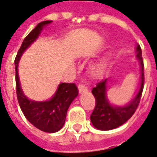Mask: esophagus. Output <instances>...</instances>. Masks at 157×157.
Wrapping results in <instances>:
<instances>
[{"label":"esophagus","mask_w":157,"mask_h":157,"mask_svg":"<svg viewBox=\"0 0 157 157\" xmlns=\"http://www.w3.org/2000/svg\"><path fill=\"white\" fill-rule=\"evenodd\" d=\"M78 91H79V93H83L85 92V91H87V87L84 85V84H83V83H79L78 85Z\"/></svg>","instance_id":"1"}]
</instances>
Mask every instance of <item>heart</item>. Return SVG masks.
<instances>
[{"mask_svg":"<svg viewBox=\"0 0 157 157\" xmlns=\"http://www.w3.org/2000/svg\"><path fill=\"white\" fill-rule=\"evenodd\" d=\"M103 65H104V63H101L100 64H99L98 66H96L95 67H94V71L95 73H99V71L101 70V68L103 67Z\"/></svg>","mask_w":157,"mask_h":157,"instance_id":"heart-1","label":"heart"}]
</instances>
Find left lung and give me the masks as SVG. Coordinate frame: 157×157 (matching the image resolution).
<instances>
[{
	"label": "left lung",
	"instance_id": "8db88e82",
	"mask_svg": "<svg viewBox=\"0 0 157 157\" xmlns=\"http://www.w3.org/2000/svg\"><path fill=\"white\" fill-rule=\"evenodd\" d=\"M136 58L140 60L141 67V83L136 96L128 105L122 107H115L108 102L106 98L107 79L101 80L92 90L95 98V107L90 115V120L94 126L98 130H109L115 129L124 124L135 114L140 104L144 88V63L142 52L140 45L136 48Z\"/></svg>",
	"mask_w": 157,
	"mask_h": 157
}]
</instances>
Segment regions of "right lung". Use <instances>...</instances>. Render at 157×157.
<instances>
[{
    "label": "right lung",
    "mask_w": 157,
    "mask_h": 157,
    "mask_svg": "<svg viewBox=\"0 0 157 157\" xmlns=\"http://www.w3.org/2000/svg\"><path fill=\"white\" fill-rule=\"evenodd\" d=\"M51 22L52 21H44L37 24V26L25 37L15 58L16 89L21 109L31 124L40 130L48 133L57 132L63 126L67 109L78 94L77 86L73 83H60L57 92L50 100L44 102L33 101L24 95L21 89L17 67L21 56L25 52V50L37 38L42 30V27Z\"/></svg>",
    "instance_id": "add662e5"
}]
</instances>
